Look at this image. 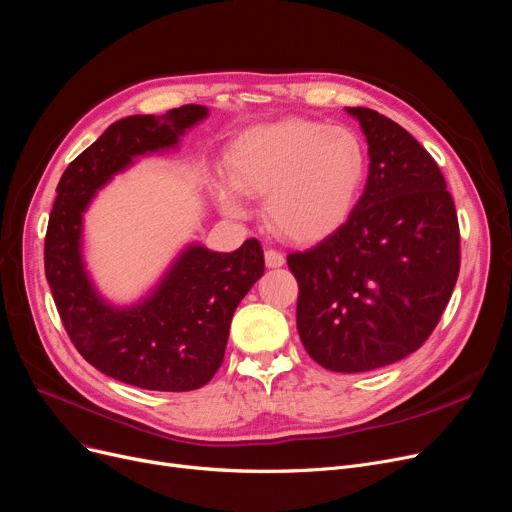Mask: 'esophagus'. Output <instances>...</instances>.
<instances>
[{
	"mask_svg": "<svg viewBox=\"0 0 512 512\" xmlns=\"http://www.w3.org/2000/svg\"><path fill=\"white\" fill-rule=\"evenodd\" d=\"M265 265H268V268H272V270L274 268H282V265H284V255L274 251V249L265 251Z\"/></svg>",
	"mask_w": 512,
	"mask_h": 512,
	"instance_id": "34e87169",
	"label": "esophagus"
}]
</instances>
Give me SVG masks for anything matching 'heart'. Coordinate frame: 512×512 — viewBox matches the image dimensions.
<instances>
[{"instance_id":"1","label":"heart","mask_w":512,"mask_h":512,"mask_svg":"<svg viewBox=\"0 0 512 512\" xmlns=\"http://www.w3.org/2000/svg\"><path fill=\"white\" fill-rule=\"evenodd\" d=\"M226 167L228 180L211 182L221 211L240 217L242 194L265 198V219L278 234L316 242L358 205L368 152L349 127L284 119L244 129L228 148Z\"/></svg>"}]
</instances>
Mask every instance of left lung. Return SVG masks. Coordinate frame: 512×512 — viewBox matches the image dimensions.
<instances>
[{"label":"left lung","instance_id":"obj_1","mask_svg":"<svg viewBox=\"0 0 512 512\" xmlns=\"http://www.w3.org/2000/svg\"><path fill=\"white\" fill-rule=\"evenodd\" d=\"M345 110L368 142L364 192L339 230L286 261L305 351L326 370L368 372L429 339L456 286L460 232L431 154L376 110Z\"/></svg>","mask_w":512,"mask_h":512}]
</instances>
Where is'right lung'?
Segmentation results:
<instances>
[{
  "label": "right lung",
  "mask_w": 512,
  "mask_h": 512,
  "mask_svg": "<svg viewBox=\"0 0 512 512\" xmlns=\"http://www.w3.org/2000/svg\"><path fill=\"white\" fill-rule=\"evenodd\" d=\"M207 115V106L186 104L161 117H125L66 167L56 188L46 278L60 320L87 362L133 387L192 391L207 385L224 362L238 303L263 276V251L255 238L232 253L188 244L157 286L127 307L108 303L85 270L83 213L96 192L138 157L177 148Z\"/></svg>",
  "instance_id": "add662e5"
}]
</instances>
